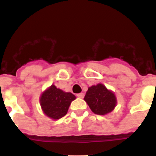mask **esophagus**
<instances>
[{"instance_id":"1","label":"esophagus","mask_w":156,"mask_h":156,"mask_svg":"<svg viewBox=\"0 0 156 156\" xmlns=\"http://www.w3.org/2000/svg\"><path fill=\"white\" fill-rule=\"evenodd\" d=\"M76 96L78 97V98H83L84 96V94H83V93H79V94H77Z\"/></svg>"}]
</instances>
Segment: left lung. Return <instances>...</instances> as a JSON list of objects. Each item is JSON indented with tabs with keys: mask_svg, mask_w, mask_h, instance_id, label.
I'll return each instance as SVG.
<instances>
[{
	"mask_svg": "<svg viewBox=\"0 0 156 156\" xmlns=\"http://www.w3.org/2000/svg\"><path fill=\"white\" fill-rule=\"evenodd\" d=\"M84 99L93 112L97 115L107 114L116 105L115 94L102 84L88 88Z\"/></svg>",
	"mask_w": 156,
	"mask_h": 156,
	"instance_id": "obj_1",
	"label": "left lung"
}]
</instances>
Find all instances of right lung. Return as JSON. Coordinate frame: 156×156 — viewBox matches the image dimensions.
I'll list each match as a JSON object with an SVG mask.
<instances>
[{"label":"right lung","mask_w":156,"mask_h":156,"mask_svg":"<svg viewBox=\"0 0 156 156\" xmlns=\"http://www.w3.org/2000/svg\"><path fill=\"white\" fill-rule=\"evenodd\" d=\"M75 100L72 93L63 92L55 85H51L43 93L40 103L44 112L53 119H59L67 114L72 101Z\"/></svg>","instance_id":"add662e5"}]
</instances>
